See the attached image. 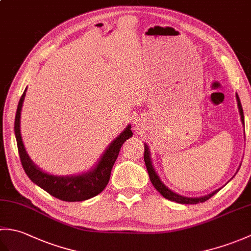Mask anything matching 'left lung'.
Wrapping results in <instances>:
<instances>
[{
	"mask_svg": "<svg viewBox=\"0 0 251 251\" xmlns=\"http://www.w3.org/2000/svg\"><path fill=\"white\" fill-rule=\"evenodd\" d=\"M236 101H237L239 115H241L242 124H243V126H245L244 112H243L241 100H239V97H238L237 94H236ZM143 157H145V163H146V166H147L149 177H150V180H151L153 186L165 197V199H167L169 201L180 202V204H199V202H204L207 200H209L211 196H214L217 193V192H219V190L221 189L220 188L218 190H215L214 192H211V193H209V194L204 195V196H200V197H188V196L180 195L178 193H176V192H174L173 190H170L168 186L165 185L163 181L161 180V178H159V176L157 175L156 170H155V168H154L153 164H152L151 153H150V150H149V147H148L147 143H145V155H143ZM239 167H241V166H239ZM239 167H238V169H239ZM238 169H237V172H238ZM234 176H235V175H234ZM234 176H233V177H234ZM230 180H228V181H230ZM228 181H227V182H228Z\"/></svg>",
	"mask_w": 251,
	"mask_h": 251,
	"instance_id": "obj_1",
	"label": "left lung"
}]
</instances>
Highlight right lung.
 <instances>
[{"instance_id":"1","label":"right lung","mask_w":251,"mask_h":251,"mask_svg":"<svg viewBox=\"0 0 251 251\" xmlns=\"http://www.w3.org/2000/svg\"><path fill=\"white\" fill-rule=\"evenodd\" d=\"M25 92L26 88L25 89L18 102L14 130L21 165H23L26 176L30 178L32 182L45 190L47 193L65 201H86L101 193L109 182L112 167H113L116 158L119 156L123 143L132 136L131 125H127L126 128L105 149L102 155L98 159V162L87 172L69 176L50 175L49 173H45L44 170H42L33 163L29 154L25 151L23 138H21L20 115L25 97Z\"/></svg>"}]
</instances>
